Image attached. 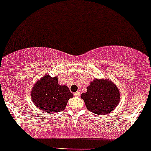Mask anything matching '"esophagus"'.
<instances>
[{"label":"esophagus","mask_w":151,"mask_h":151,"mask_svg":"<svg viewBox=\"0 0 151 151\" xmlns=\"http://www.w3.org/2000/svg\"><path fill=\"white\" fill-rule=\"evenodd\" d=\"M74 94L76 97H79V96H80V92H79V91H77V92H76Z\"/></svg>","instance_id":"34e87169"}]
</instances>
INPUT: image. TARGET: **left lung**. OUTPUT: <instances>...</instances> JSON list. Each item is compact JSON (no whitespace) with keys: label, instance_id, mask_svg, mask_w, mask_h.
I'll return each mask as SVG.
<instances>
[{"label":"left lung","instance_id":"left-lung-1","mask_svg":"<svg viewBox=\"0 0 151 151\" xmlns=\"http://www.w3.org/2000/svg\"><path fill=\"white\" fill-rule=\"evenodd\" d=\"M87 109L94 114L105 115L117 107L120 100V92L117 85L107 79L90 81L87 92L81 94Z\"/></svg>","mask_w":151,"mask_h":151}]
</instances>
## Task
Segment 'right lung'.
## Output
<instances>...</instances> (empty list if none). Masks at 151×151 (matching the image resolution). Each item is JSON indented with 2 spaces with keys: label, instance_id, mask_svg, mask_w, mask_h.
Here are the masks:
<instances>
[{
  "label": "right lung",
  "instance_id": "obj_1",
  "mask_svg": "<svg viewBox=\"0 0 151 151\" xmlns=\"http://www.w3.org/2000/svg\"><path fill=\"white\" fill-rule=\"evenodd\" d=\"M73 97L66 85L58 83V77L45 74L36 82L31 92L33 103L39 110L49 114L65 109L68 100Z\"/></svg>",
  "mask_w": 151,
  "mask_h": 151
}]
</instances>
